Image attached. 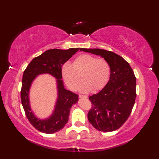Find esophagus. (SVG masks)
<instances>
[{"mask_svg": "<svg viewBox=\"0 0 159 159\" xmlns=\"http://www.w3.org/2000/svg\"><path fill=\"white\" fill-rule=\"evenodd\" d=\"M79 97L80 98H87V96L80 95V94H79Z\"/></svg>", "mask_w": 159, "mask_h": 159, "instance_id": "1", "label": "esophagus"}]
</instances>
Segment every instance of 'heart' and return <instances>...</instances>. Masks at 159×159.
<instances>
[{
	"mask_svg": "<svg viewBox=\"0 0 159 159\" xmlns=\"http://www.w3.org/2000/svg\"><path fill=\"white\" fill-rule=\"evenodd\" d=\"M111 68L105 59H99L87 54L78 56L71 66L65 63L61 67V75L67 86L76 90L80 80L79 90L87 93L92 90L97 92L103 89L109 80Z\"/></svg>",
	"mask_w": 159,
	"mask_h": 159,
	"instance_id": "heart-1",
	"label": "heart"
}]
</instances>
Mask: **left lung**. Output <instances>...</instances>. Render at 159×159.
<instances>
[{
  "label": "left lung",
  "mask_w": 159,
  "mask_h": 159,
  "mask_svg": "<svg viewBox=\"0 0 159 159\" xmlns=\"http://www.w3.org/2000/svg\"><path fill=\"white\" fill-rule=\"evenodd\" d=\"M101 56L109 63V82L96 94L89 96L92 109L87 117L99 131L112 132L120 128L130 116L136 98V77L129 63L115 52L99 48H80Z\"/></svg>",
  "instance_id": "1"
}]
</instances>
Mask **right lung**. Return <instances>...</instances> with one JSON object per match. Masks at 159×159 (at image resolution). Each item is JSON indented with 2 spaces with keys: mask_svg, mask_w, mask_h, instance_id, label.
Returning a JSON list of instances; mask_svg holds the SVG:
<instances>
[{
  "mask_svg": "<svg viewBox=\"0 0 159 159\" xmlns=\"http://www.w3.org/2000/svg\"><path fill=\"white\" fill-rule=\"evenodd\" d=\"M79 48L68 50L50 49L35 57L25 70L22 76L21 102L26 116L33 127L46 134L55 133L61 130L68 121L70 110L74 104L79 100V97L65 89L61 75V67L74 55ZM43 73H48L57 79V99L52 116L41 120L33 113L30 106L29 91L35 78Z\"/></svg>",
  "mask_w": 159,
  "mask_h": 159,
  "instance_id": "right-lung-1",
  "label": "right lung"
}]
</instances>
